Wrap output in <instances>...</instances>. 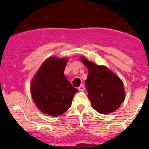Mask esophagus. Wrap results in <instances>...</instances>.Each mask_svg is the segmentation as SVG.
Returning <instances> with one entry per match:
<instances>
[{
	"instance_id": "esophagus-1",
	"label": "esophagus",
	"mask_w": 149,
	"mask_h": 149,
	"mask_svg": "<svg viewBox=\"0 0 149 149\" xmlns=\"http://www.w3.org/2000/svg\"><path fill=\"white\" fill-rule=\"evenodd\" d=\"M84 89H85V87H84V84H81V86L78 87V90L79 91H84Z\"/></svg>"
}]
</instances>
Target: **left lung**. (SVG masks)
Instances as JSON below:
<instances>
[{
  "instance_id": "1",
  "label": "left lung",
  "mask_w": 149,
  "mask_h": 149,
  "mask_svg": "<svg viewBox=\"0 0 149 149\" xmlns=\"http://www.w3.org/2000/svg\"><path fill=\"white\" fill-rule=\"evenodd\" d=\"M81 60L88 68L85 85L93 108L102 114L116 111L125 97L122 80L105 65H97L85 56Z\"/></svg>"
}]
</instances>
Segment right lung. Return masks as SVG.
<instances>
[{
  "label": "right lung",
  "mask_w": 149,
  "mask_h": 149,
  "mask_svg": "<svg viewBox=\"0 0 149 149\" xmlns=\"http://www.w3.org/2000/svg\"><path fill=\"white\" fill-rule=\"evenodd\" d=\"M68 59L54 56L46 59L33 77L30 94L37 108L56 117L69 109L77 92L64 74Z\"/></svg>",
  "instance_id": "add662e5"
}]
</instances>
